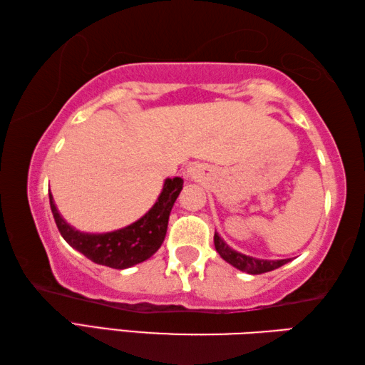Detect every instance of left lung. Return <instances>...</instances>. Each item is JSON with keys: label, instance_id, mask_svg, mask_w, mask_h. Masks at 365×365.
<instances>
[{"label": "left lung", "instance_id": "left-lung-1", "mask_svg": "<svg viewBox=\"0 0 365 365\" xmlns=\"http://www.w3.org/2000/svg\"><path fill=\"white\" fill-rule=\"evenodd\" d=\"M215 248L220 253V257L227 261L229 264L237 267L239 271H244L247 274H263L277 269V267L289 263L290 259H258L253 257H247L244 253H239L232 250L225 240L220 237L218 232H215Z\"/></svg>", "mask_w": 365, "mask_h": 365}]
</instances>
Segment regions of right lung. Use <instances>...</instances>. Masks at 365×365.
Listing matches in <instances>:
<instances>
[{"instance_id": "add662e5", "label": "right lung", "mask_w": 365, "mask_h": 365, "mask_svg": "<svg viewBox=\"0 0 365 365\" xmlns=\"http://www.w3.org/2000/svg\"><path fill=\"white\" fill-rule=\"evenodd\" d=\"M182 182L181 178L165 179L162 194L158 195L155 205L136 222L113 232L88 234L76 231L63 221L57 212L53 195L49 194L51 212L57 229L70 247L85 255L93 263L113 269H126L149 259L163 244L171 208L181 192Z\"/></svg>"}]
</instances>
